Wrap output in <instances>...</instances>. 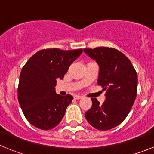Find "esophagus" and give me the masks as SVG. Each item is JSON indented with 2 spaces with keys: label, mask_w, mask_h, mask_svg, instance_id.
I'll use <instances>...</instances> for the list:
<instances>
[{
  "label": "esophagus",
  "mask_w": 154,
  "mask_h": 154,
  "mask_svg": "<svg viewBox=\"0 0 154 154\" xmlns=\"http://www.w3.org/2000/svg\"><path fill=\"white\" fill-rule=\"evenodd\" d=\"M82 98H83V97H82V96H75V99H82Z\"/></svg>",
  "instance_id": "esophagus-1"
}]
</instances>
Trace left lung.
Wrapping results in <instances>:
<instances>
[{"label": "left lung", "instance_id": "8db88e82", "mask_svg": "<svg viewBox=\"0 0 154 154\" xmlns=\"http://www.w3.org/2000/svg\"><path fill=\"white\" fill-rule=\"evenodd\" d=\"M83 51L99 65L97 83L106 91L102 104L91 99L92 107L85 113V119L97 130H110L126 119L133 106L137 96V72L130 59L115 48L99 47Z\"/></svg>", "mask_w": 154, "mask_h": 154}]
</instances>
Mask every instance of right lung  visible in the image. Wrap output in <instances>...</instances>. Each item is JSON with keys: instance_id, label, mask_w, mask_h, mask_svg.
Listing matches in <instances>:
<instances>
[{"instance_id": "obj_1", "label": "right lung", "mask_w": 154, "mask_h": 154, "mask_svg": "<svg viewBox=\"0 0 154 154\" xmlns=\"http://www.w3.org/2000/svg\"><path fill=\"white\" fill-rule=\"evenodd\" d=\"M82 49H43L35 53L20 74L17 96L24 116L35 127L48 130L55 127L65 115L73 97L56 93V79H62Z\"/></svg>"}]
</instances>
